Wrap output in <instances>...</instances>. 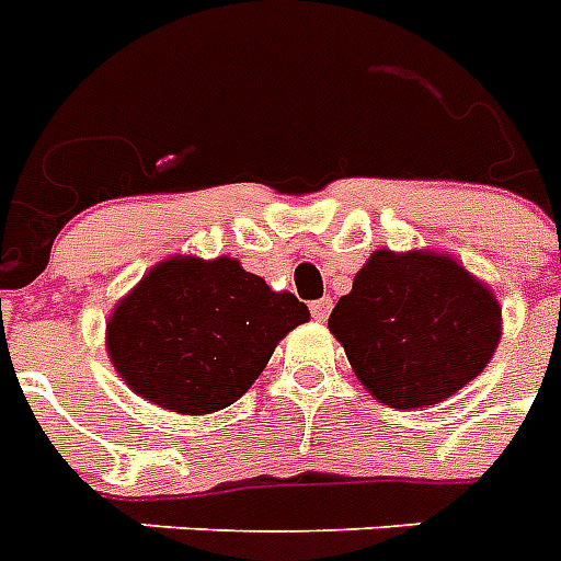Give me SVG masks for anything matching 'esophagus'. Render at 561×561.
<instances>
[{"mask_svg":"<svg viewBox=\"0 0 561 561\" xmlns=\"http://www.w3.org/2000/svg\"><path fill=\"white\" fill-rule=\"evenodd\" d=\"M331 296H322V299H317V302H311V317L317 322H325L328 313H331Z\"/></svg>","mask_w":561,"mask_h":561,"instance_id":"1","label":"esophagus"}]
</instances>
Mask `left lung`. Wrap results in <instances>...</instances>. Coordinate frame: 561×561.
Segmentation results:
<instances>
[{
  "instance_id": "1",
  "label": "left lung",
  "mask_w": 561,
  "mask_h": 561,
  "mask_svg": "<svg viewBox=\"0 0 561 561\" xmlns=\"http://www.w3.org/2000/svg\"><path fill=\"white\" fill-rule=\"evenodd\" d=\"M328 328L380 403L426 409L484 371L502 340V308L446 253L375 250Z\"/></svg>"
}]
</instances>
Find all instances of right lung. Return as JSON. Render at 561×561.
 Returning a JSON list of instances; mask_svg holds the SVG:
<instances>
[{
  "instance_id": "add662e5",
  "label": "right lung",
  "mask_w": 561,
  "mask_h": 561,
  "mask_svg": "<svg viewBox=\"0 0 561 561\" xmlns=\"http://www.w3.org/2000/svg\"><path fill=\"white\" fill-rule=\"evenodd\" d=\"M308 317L305 302L271 290L236 259L170 256L115 305L106 352L154 407L209 414L236 403Z\"/></svg>"
}]
</instances>
